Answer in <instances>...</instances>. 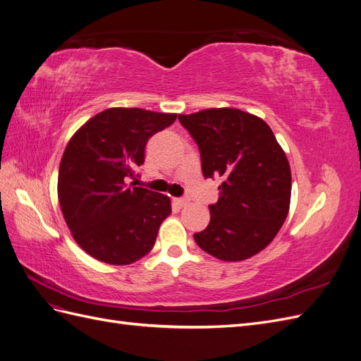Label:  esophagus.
Segmentation results:
<instances>
[{
  "mask_svg": "<svg viewBox=\"0 0 361 361\" xmlns=\"http://www.w3.org/2000/svg\"><path fill=\"white\" fill-rule=\"evenodd\" d=\"M190 197L188 195H183V197H179V199H176V203L180 206V207H185V206H188L190 204Z\"/></svg>",
  "mask_w": 361,
  "mask_h": 361,
  "instance_id": "34e87169",
  "label": "esophagus"
}]
</instances>
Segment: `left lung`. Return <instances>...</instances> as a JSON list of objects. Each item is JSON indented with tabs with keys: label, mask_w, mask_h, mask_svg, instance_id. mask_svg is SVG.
<instances>
[{
	"label": "left lung",
	"mask_w": 361,
	"mask_h": 361,
	"mask_svg": "<svg viewBox=\"0 0 361 361\" xmlns=\"http://www.w3.org/2000/svg\"><path fill=\"white\" fill-rule=\"evenodd\" d=\"M200 150L204 179L220 178L211 221L194 233L197 245L226 262L264 250L285 223L290 203V167L264 120L236 108L179 116Z\"/></svg>",
	"instance_id": "obj_1"
}]
</instances>
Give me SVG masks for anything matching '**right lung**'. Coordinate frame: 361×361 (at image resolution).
Instances as JSON below:
<instances>
[{
  "label": "right lung",
  "mask_w": 361,
  "mask_h": 361,
  "mask_svg": "<svg viewBox=\"0 0 361 361\" xmlns=\"http://www.w3.org/2000/svg\"><path fill=\"white\" fill-rule=\"evenodd\" d=\"M176 117L110 108L71 138L60 162L59 202L73 239L92 257L129 265L154 247L170 199L129 180L140 176L149 138Z\"/></svg>",
  "instance_id": "add662e5"
}]
</instances>
